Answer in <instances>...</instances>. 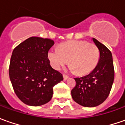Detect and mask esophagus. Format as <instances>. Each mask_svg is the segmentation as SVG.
<instances>
[{"mask_svg":"<svg viewBox=\"0 0 125 125\" xmlns=\"http://www.w3.org/2000/svg\"><path fill=\"white\" fill-rule=\"evenodd\" d=\"M68 79V76H67V75L65 74H63V79L65 80V81H66V80Z\"/></svg>","mask_w":125,"mask_h":125,"instance_id":"obj_1","label":"esophagus"}]
</instances>
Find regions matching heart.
I'll return each instance as SVG.
<instances>
[{
    "label": "heart",
    "mask_w": 125,
    "mask_h": 125,
    "mask_svg": "<svg viewBox=\"0 0 125 125\" xmlns=\"http://www.w3.org/2000/svg\"><path fill=\"white\" fill-rule=\"evenodd\" d=\"M99 56L97 46L81 40L66 42L58 49H51L48 52V59L54 70H60L69 61L70 70L79 75L91 72L98 64Z\"/></svg>",
    "instance_id": "obj_1"
}]
</instances>
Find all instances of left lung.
I'll use <instances>...</instances> for the list:
<instances>
[{"label":"left lung","instance_id":"1","mask_svg":"<svg viewBox=\"0 0 125 125\" xmlns=\"http://www.w3.org/2000/svg\"><path fill=\"white\" fill-rule=\"evenodd\" d=\"M100 53L97 65L92 72L80 78H74L76 85L72 97L76 103L85 107L97 106L106 99L114 81V67L111 51L93 38Z\"/></svg>","mask_w":125,"mask_h":125}]
</instances>
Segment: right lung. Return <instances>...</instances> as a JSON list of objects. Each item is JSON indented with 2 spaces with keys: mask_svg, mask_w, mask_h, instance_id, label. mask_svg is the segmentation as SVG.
I'll return each instance as SVG.
<instances>
[{
  "mask_svg": "<svg viewBox=\"0 0 125 125\" xmlns=\"http://www.w3.org/2000/svg\"><path fill=\"white\" fill-rule=\"evenodd\" d=\"M53 44L50 39L31 37L13 50L10 79L15 94L27 105L38 106L49 102L54 85L63 80L62 74L51 67L48 59Z\"/></svg>",
  "mask_w": 125,
  "mask_h": 125,
  "instance_id": "obj_1",
  "label": "right lung"
}]
</instances>
